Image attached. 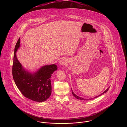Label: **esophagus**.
Masks as SVG:
<instances>
[{"label":"esophagus","instance_id":"34e87169","mask_svg":"<svg viewBox=\"0 0 127 127\" xmlns=\"http://www.w3.org/2000/svg\"><path fill=\"white\" fill-rule=\"evenodd\" d=\"M66 60L64 59H62L60 61V64L61 65H65L66 63Z\"/></svg>","mask_w":127,"mask_h":127}]
</instances>
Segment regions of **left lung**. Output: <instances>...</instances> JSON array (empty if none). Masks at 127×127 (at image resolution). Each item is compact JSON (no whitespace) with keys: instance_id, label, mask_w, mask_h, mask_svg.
<instances>
[{"instance_id":"left-lung-1","label":"left lung","mask_w":127,"mask_h":127,"mask_svg":"<svg viewBox=\"0 0 127 127\" xmlns=\"http://www.w3.org/2000/svg\"><path fill=\"white\" fill-rule=\"evenodd\" d=\"M109 88H108L105 91H104L102 93H101V94H100V95H98V96H97L96 97H94L95 98H96V97H99V96H101L102 94H104V93H106L107 91L109 90ZM71 91H72V93L73 95L74 96V97H75L76 98H77L78 99H80V100H91V99H92V98H89V99H86V98H83V97H79L78 96H77V95H76L74 93V92L71 89Z\"/></svg>"}]
</instances>
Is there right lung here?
I'll list each match as a JSON object with an SVG mask.
<instances>
[{"label": "right lung", "instance_id": "right-lung-1", "mask_svg": "<svg viewBox=\"0 0 127 127\" xmlns=\"http://www.w3.org/2000/svg\"><path fill=\"white\" fill-rule=\"evenodd\" d=\"M20 39L17 43L14 53L12 74L18 90L27 98L41 102L46 101L51 94L50 78L58 69L55 64L46 65L35 72H30L24 68L18 61L16 52L20 47Z\"/></svg>", "mask_w": 127, "mask_h": 127}]
</instances>
